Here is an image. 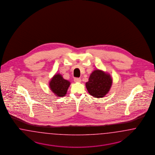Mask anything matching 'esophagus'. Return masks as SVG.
<instances>
[{"label":"esophagus","mask_w":155,"mask_h":155,"mask_svg":"<svg viewBox=\"0 0 155 155\" xmlns=\"http://www.w3.org/2000/svg\"><path fill=\"white\" fill-rule=\"evenodd\" d=\"M74 82L80 83V82H81V78H74Z\"/></svg>","instance_id":"esophagus-1"}]
</instances>
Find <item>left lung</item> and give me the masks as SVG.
<instances>
[{
	"instance_id": "obj_1",
	"label": "left lung",
	"mask_w": 155,
	"mask_h": 155,
	"mask_svg": "<svg viewBox=\"0 0 155 155\" xmlns=\"http://www.w3.org/2000/svg\"><path fill=\"white\" fill-rule=\"evenodd\" d=\"M112 84V79L110 74L97 69L90 74L86 86L91 95L95 98H102L108 94Z\"/></svg>"
}]
</instances>
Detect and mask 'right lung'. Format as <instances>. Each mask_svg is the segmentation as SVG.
Returning a JSON list of instances; mask_svg holds the SVG:
<instances>
[{
	"label": "right lung",
	"mask_w": 155,
	"mask_h": 155,
	"mask_svg": "<svg viewBox=\"0 0 155 155\" xmlns=\"http://www.w3.org/2000/svg\"><path fill=\"white\" fill-rule=\"evenodd\" d=\"M70 84V81L64 79L61 74H56L49 82V86L57 97H61L67 94Z\"/></svg>",
	"instance_id": "add662e5"
}]
</instances>
